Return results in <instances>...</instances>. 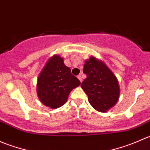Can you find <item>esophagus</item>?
Masks as SVG:
<instances>
[{"mask_svg":"<svg viewBox=\"0 0 150 150\" xmlns=\"http://www.w3.org/2000/svg\"><path fill=\"white\" fill-rule=\"evenodd\" d=\"M78 79H79V81H81V83L82 82V81H83V78H82V76H81V74H80L79 75H78Z\"/></svg>","mask_w":150,"mask_h":150,"instance_id":"1","label":"esophagus"}]
</instances>
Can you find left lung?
Wrapping results in <instances>:
<instances>
[{
	"label": "left lung",
	"instance_id": "8db88e82",
	"mask_svg": "<svg viewBox=\"0 0 150 150\" xmlns=\"http://www.w3.org/2000/svg\"><path fill=\"white\" fill-rule=\"evenodd\" d=\"M83 71L87 77L81 86L88 95L89 103L97 111L106 112L119 99L117 78L105 63L94 57L85 62Z\"/></svg>",
	"mask_w": 150,
	"mask_h": 150
}]
</instances>
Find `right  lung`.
I'll list each match as a JSON object with an SVG mask.
<instances>
[{"instance_id": "add662e5", "label": "right lung", "mask_w": 150, "mask_h": 150, "mask_svg": "<svg viewBox=\"0 0 150 150\" xmlns=\"http://www.w3.org/2000/svg\"><path fill=\"white\" fill-rule=\"evenodd\" d=\"M81 85L72 75L70 68L64 59L54 55L47 61L37 81V94L41 103L51 109H57L66 103L72 89Z\"/></svg>"}]
</instances>
